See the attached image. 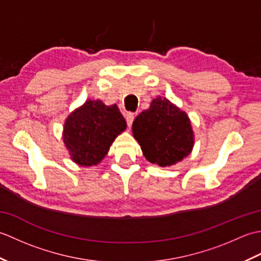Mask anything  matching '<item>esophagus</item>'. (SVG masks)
<instances>
[{
  "mask_svg": "<svg viewBox=\"0 0 261 261\" xmlns=\"http://www.w3.org/2000/svg\"><path fill=\"white\" fill-rule=\"evenodd\" d=\"M124 116H125V120H126L127 126H131V125H132V122H134V120H135V115H134V113H131V112H126V113H124Z\"/></svg>",
  "mask_w": 261,
  "mask_h": 261,
  "instance_id": "1",
  "label": "esophagus"
}]
</instances>
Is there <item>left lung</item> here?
<instances>
[{"label":"left lung","instance_id":"left-lung-1","mask_svg":"<svg viewBox=\"0 0 261 261\" xmlns=\"http://www.w3.org/2000/svg\"><path fill=\"white\" fill-rule=\"evenodd\" d=\"M132 132L143 156L160 167L180 162L194 146L190 118L165 97L152 99L150 108L135 119Z\"/></svg>","mask_w":261,"mask_h":261}]
</instances>
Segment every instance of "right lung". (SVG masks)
<instances>
[{
    "mask_svg": "<svg viewBox=\"0 0 261 261\" xmlns=\"http://www.w3.org/2000/svg\"><path fill=\"white\" fill-rule=\"evenodd\" d=\"M125 127L116 104L108 107L99 99H87L66 119L63 139L73 162L85 167L95 166Z\"/></svg>",
    "mask_w": 261,
    "mask_h": 261,
    "instance_id": "obj_1",
    "label": "right lung"
}]
</instances>
